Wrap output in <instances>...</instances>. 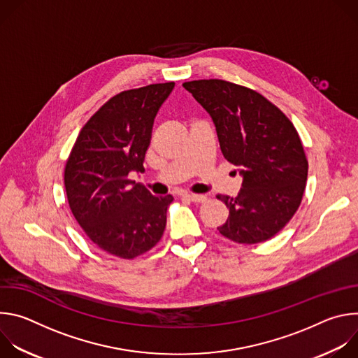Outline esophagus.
Segmentation results:
<instances>
[{
    "mask_svg": "<svg viewBox=\"0 0 358 358\" xmlns=\"http://www.w3.org/2000/svg\"><path fill=\"white\" fill-rule=\"evenodd\" d=\"M187 198H188L189 201H192V202H203V201L207 199L206 195H201V194H188Z\"/></svg>",
    "mask_w": 358,
    "mask_h": 358,
    "instance_id": "34e87169",
    "label": "esophagus"
}]
</instances>
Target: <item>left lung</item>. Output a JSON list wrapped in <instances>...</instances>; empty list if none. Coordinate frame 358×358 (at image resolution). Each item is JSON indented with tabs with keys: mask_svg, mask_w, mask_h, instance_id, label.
<instances>
[{
	"mask_svg": "<svg viewBox=\"0 0 358 358\" xmlns=\"http://www.w3.org/2000/svg\"><path fill=\"white\" fill-rule=\"evenodd\" d=\"M182 86L211 116L224 157L242 176L235 198L218 195L229 208L220 234L249 245L271 239L297 211L308 181L309 166L294 126L245 86L220 79Z\"/></svg>",
	"mask_w": 358,
	"mask_h": 358,
	"instance_id": "obj_1",
	"label": "left lung"
}]
</instances>
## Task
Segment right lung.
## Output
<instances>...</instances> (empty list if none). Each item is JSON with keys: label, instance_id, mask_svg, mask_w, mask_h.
<instances>
[{"label": "right lung", "instance_id": "add662e5", "mask_svg": "<svg viewBox=\"0 0 358 358\" xmlns=\"http://www.w3.org/2000/svg\"><path fill=\"white\" fill-rule=\"evenodd\" d=\"M174 82L113 96L83 126L65 166L71 211L89 239L133 259L163 236L173 195L155 196L129 180L143 173L155 117Z\"/></svg>", "mask_w": 358, "mask_h": 358}]
</instances>
